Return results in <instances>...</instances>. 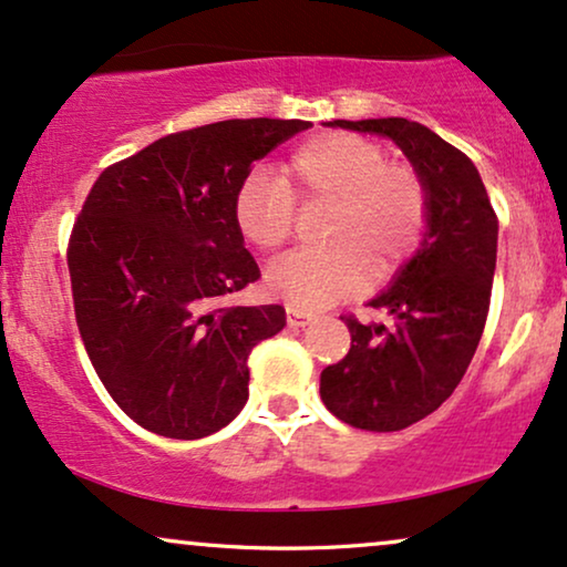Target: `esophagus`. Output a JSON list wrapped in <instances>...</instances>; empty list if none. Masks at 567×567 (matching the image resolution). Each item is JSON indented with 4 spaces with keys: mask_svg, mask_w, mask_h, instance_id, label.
Instances as JSON below:
<instances>
[{
    "mask_svg": "<svg viewBox=\"0 0 567 567\" xmlns=\"http://www.w3.org/2000/svg\"><path fill=\"white\" fill-rule=\"evenodd\" d=\"M311 319H313V313L298 311V308H288V324L290 327H306Z\"/></svg>",
    "mask_w": 567,
    "mask_h": 567,
    "instance_id": "34e87169",
    "label": "esophagus"
}]
</instances>
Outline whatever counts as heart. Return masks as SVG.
<instances>
[{
	"mask_svg": "<svg viewBox=\"0 0 567 567\" xmlns=\"http://www.w3.org/2000/svg\"><path fill=\"white\" fill-rule=\"evenodd\" d=\"M300 204H334L324 250H296L267 271L275 298L298 311H321L361 290L363 277L384 282L419 250L429 225V193L411 164L386 162L377 141L324 133L292 152L285 181L254 172L238 185L233 219L254 248H282Z\"/></svg>",
	"mask_w": 567,
	"mask_h": 567,
	"instance_id": "b5f03b06",
	"label": "heart"
}]
</instances>
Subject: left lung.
Wrapping results in <instances>:
<instances>
[{
    "instance_id": "obj_1",
    "label": "left lung",
    "mask_w": 567,
    "mask_h": 567,
    "mask_svg": "<svg viewBox=\"0 0 567 567\" xmlns=\"http://www.w3.org/2000/svg\"><path fill=\"white\" fill-rule=\"evenodd\" d=\"M386 135L403 148L429 193L419 254L371 300L390 324L342 317L350 350L321 371L327 411L367 432H400L455 392L482 340L497 264V214L474 162L426 125L405 117L334 120Z\"/></svg>"
}]
</instances>
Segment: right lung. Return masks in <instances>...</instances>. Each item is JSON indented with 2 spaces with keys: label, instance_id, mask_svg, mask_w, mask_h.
I'll return each mask as SVG.
<instances>
[{
  "label": "right lung",
  "instance_id": "add662e5",
  "mask_svg": "<svg viewBox=\"0 0 567 567\" xmlns=\"http://www.w3.org/2000/svg\"><path fill=\"white\" fill-rule=\"evenodd\" d=\"M306 120H221L106 167L68 243L78 332L114 403L169 440L219 432L248 400V355L282 306H225L261 277L233 219L256 159Z\"/></svg>",
  "mask_w": 567,
  "mask_h": 567
}]
</instances>
